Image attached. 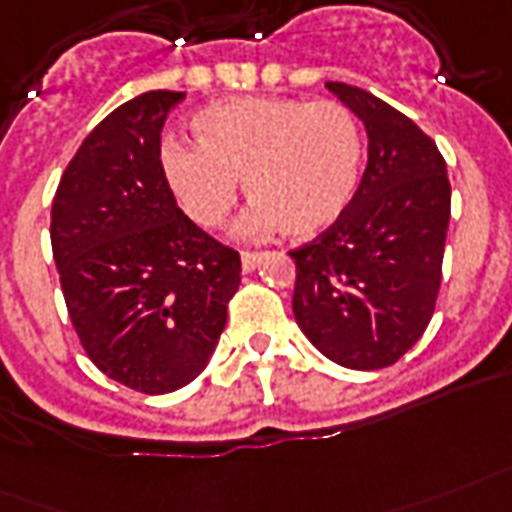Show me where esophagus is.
<instances>
[{
    "label": "esophagus",
    "instance_id": "34e87169",
    "mask_svg": "<svg viewBox=\"0 0 512 512\" xmlns=\"http://www.w3.org/2000/svg\"><path fill=\"white\" fill-rule=\"evenodd\" d=\"M240 261H243L245 272H251V269H256V264H259V261H261V253L243 251V253H240Z\"/></svg>",
    "mask_w": 512,
    "mask_h": 512
}]
</instances>
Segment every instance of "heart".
Masks as SVG:
<instances>
[{
  "label": "heart",
  "instance_id": "b5f03b06",
  "mask_svg": "<svg viewBox=\"0 0 512 512\" xmlns=\"http://www.w3.org/2000/svg\"><path fill=\"white\" fill-rule=\"evenodd\" d=\"M192 130L197 144L165 141L162 170L200 227L227 219L243 178L253 205L237 224L240 235H318L347 211L360 184L363 138L336 101L240 95L194 114Z\"/></svg>",
  "mask_w": 512,
  "mask_h": 512
}]
</instances>
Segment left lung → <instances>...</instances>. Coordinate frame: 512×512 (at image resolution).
I'll use <instances>...</instances> for the list:
<instances>
[{
    "instance_id": "8db88e82",
    "label": "left lung",
    "mask_w": 512,
    "mask_h": 512,
    "mask_svg": "<svg viewBox=\"0 0 512 512\" xmlns=\"http://www.w3.org/2000/svg\"><path fill=\"white\" fill-rule=\"evenodd\" d=\"M326 87L366 125L368 165L347 211L288 253L293 318L328 360L374 371L403 358L433 318L451 186L414 120L360 87Z\"/></svg>"
}]
</instances>
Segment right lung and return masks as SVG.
<instances>
[{"label": "right lung", "instance_id": "right-lung-1", "mask_svg": "<svg viewBox=\"0 0 512 512\" xmlns=\"http://www.w3.org/2000/svg\"><path fill=\"white\" fill-rule=\"evenodd\" d=\"M184 93L149 90L93 128L63 170L50 243L71 326L109 379L146 395L208 366L240 285V253L176 205L160 160Z\"/></svg>", "mask_w": 512, "mask_h": 512}]
</instances>
